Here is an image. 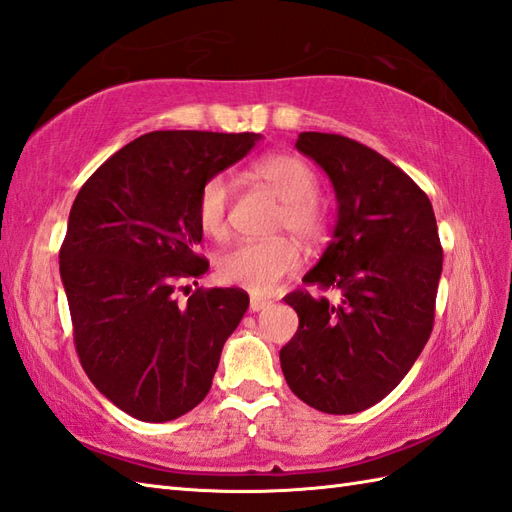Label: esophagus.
Here are the masks:
<instances>
[{"instance_id":"esophagus-1","label":"esophagus","mask_w":512,"mask_h":512,"mask_svg":"<svg viewBox=\"0 0 512 512\" xmlns=\"http://www.w3.org/2000/svg\"><path fill=\"white\" fill-rule=\"evenodd\" d=\"M268 305H270V301H266V299H257V296H253V299H251V312H261V310H266Z\"/></svg>"}]
</instances>
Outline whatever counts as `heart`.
<instances>
[{
    "label": "heart",
    "mask_w": 512,
    "mask_h": 512,
    "mask_svg": "<svg viewBox=\"0 0 512 512\" xmlns=\"http://www.w3.org/2000/svg\"><path fill=\"white\" fill-rule=\"evenodd\" d=\"M253 176L281 200L277 231H290L303 242H314L323 235L325 216L316 202L318 178L310 165L292 154H272L255 163ZM231 202L233 187L224 174H213L200 187L196 216L200 229L213 240H222L229 233ZM299 264V246L288 237L242 242L218 257V277L235 288L266 294L275 290L283 277L292 275Z\"/></svg>",
    "instance_id": "heart-1"
}]
</instances>
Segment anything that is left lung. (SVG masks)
<instances>
[{
  "label": "left lung",
  "mask_w": 512,
  "mask_h": 512,
  "mask_svg": "<svg viewBox=\"0 0 512 512\" xmlns=\"http://www.w3.org/2000/svg\"><path fill=\"white\" fill-rule=\"evenodd\" d=\"M296 150L323 168L338 202L331 242L303 283L340 301L285 296L299 329L279 353L281 371L307 406L355 414L397 388L421 355L443 248L430 198L379 152L329 133H301Z\"/></svg>",
  "instance_id": "left-lung-1"
}]
</instances>
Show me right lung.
Instances as JSON below:
<instances>
[{"instance_id": "add662e5", "label": "right lung", "mask_w": 512, "mask_h": 512, "mask_svg": "<svg viewBox=\"0 0 512 512\" xmlns=\"http://www.w3.org/2000/svg\"><path fill=\"white\" fill-rule=\"evenodd\" d=\"M259 139L154 130L104 161L71 205L58 257L76 351L93 386L130 417L165 423L194 410L248 310L235 288L196 290L183 305L174 294L209 268L196 255L200 187Z\"/></svg>"}]
</instances>
